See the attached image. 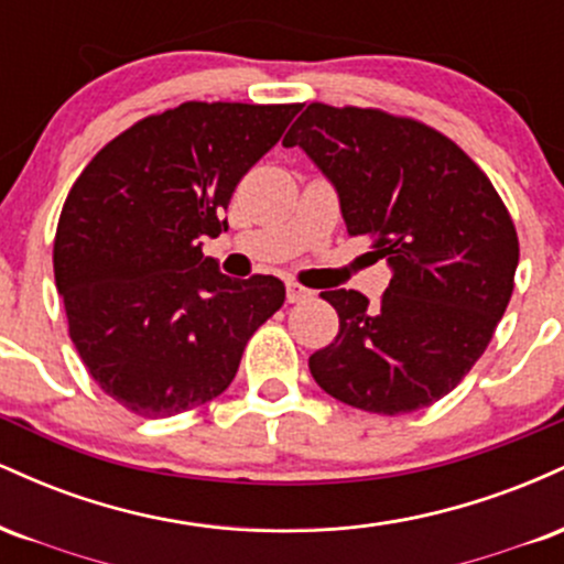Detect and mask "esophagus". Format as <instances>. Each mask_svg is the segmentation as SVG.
Segmentation results:
<instances>
[{"mask_svg":"<svg viewBox=\"0 0 564 564\" xmlns=\"http://www.w3.org/2000/svg\"><path fill=\"white\" fill-rule=\"evenodd\" d=\"M310 296H313V291H310V289H304V286H300V283H294V281L286 283V300L291 304H294V302H307Z\"/></svg>","mask_w":564,"mask_h":564,"instance_id":"obj_1","label":"esophagus"}]
</instances>
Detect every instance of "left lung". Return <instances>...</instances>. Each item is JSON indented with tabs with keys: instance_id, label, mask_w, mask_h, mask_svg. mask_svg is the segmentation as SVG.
<instances>
[{
	"instance_id": "left-lung-1",
	"label": "left lung",
	"mask_w": 564,
	"mask_h": 564,
	"mask_svg": "<svg viewBox=\"0 0 564 564\" xmlns=\"http://www.w3.org/2000/svg\"><path fill=\"white\" fill-rule=\"evenodd\" d=\"M283 145H300L339 196L349 236H373L392 270L379 304L323 291L339 334L310 355L332 398L398 416L445 398L488 347L520 260L496 187L456 142L373 108L310 102Z\"/></svg>"
}]
</instances>
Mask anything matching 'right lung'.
Returning <instances> with one entry per match:
<instances>
[{
    "mask_svg": "<svg viewBox=\"0 0 564 564\" xmlns=\"http://www.w3.org/2000/svg\"><path fill=\"white\" fill-rule=\"evenodd\" d=\"M300 108L183 102L108 142L70 187L53 251L70 341L138 416L223 394L286 300L273 275L219 273L200 241L228 230L232 191Z\"/></svg>",
    "mask_w": 564,
    "mask_h": 564,
    "instance_id": "add662e5",
    "label": "right lung"
}]
</instances>
